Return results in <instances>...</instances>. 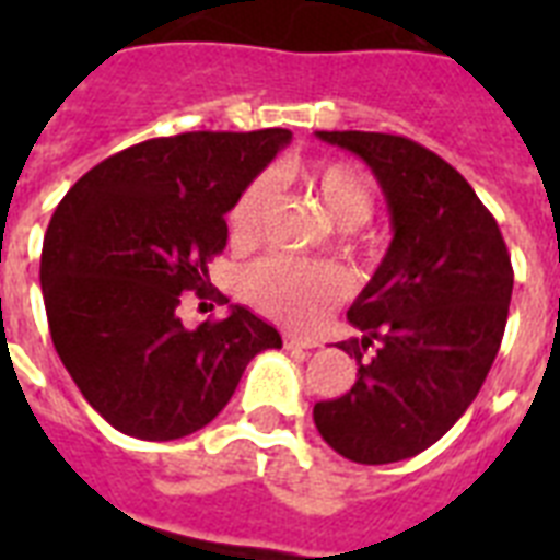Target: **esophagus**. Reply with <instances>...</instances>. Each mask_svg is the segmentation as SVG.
I'll return each mask as SVG.
<instances>
[{
	"label": "esophagus",
	"instance_id": "34e87169",
	"mask_svg": "<svg viewBox=\"0 0 560 560\" xmlns=\"http://www.w3.org/2000/svg\"><path fill=\"white\" fill-rule=\"evenodd\" d=\"M284 346L288 349H316L319 340L316 337H302V334H284Z\"/></svg>",
	"mask_w": 560,
	"mask_h": 560
}]
</instances>
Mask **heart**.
Instances as JSON below:
<instances>
[{
  "mask_svg": "<svg viewBox=\"0 0 560 560\" xmlns=\"http://www.w3.org/2000/svg\"><path fill=\"white\" fill-rule=\"evenodd\" d=\"M307 183L319 194L325 211L340 229L363 226L374 211V191L369 179L349 162H325L307 171ZM270 200V179H253L237 194L229 211V229L235 241H253L261 229L264 209ZM349 272L334 261H311L293 255H272L246 272V293L264 314L288 325H316L337 302L349 296Z\"/></svg>",
  "mask_w": 560,
  "mask_h": 560,
  "instance_id": "heart-1",
  "label": "heart"
}]
</instances>
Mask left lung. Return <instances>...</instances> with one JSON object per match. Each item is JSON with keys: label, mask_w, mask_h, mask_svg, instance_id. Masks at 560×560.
<instances>
[{"label": "left lung", "mask_w": 560, "mask_h": 560, "mask_svg": "<svg viewBox=\"0 0 560 560\" xmlns=\"http://www.w3.org/2000/svg\"><path fill=\"white\" fill-rule=\"evenodd\" d=\"M316 136L372 168L392 244L349 307L363 337L340 349L358 358V381L319 400L314 424L346 459L389 465L439 442L477 398L509 319L512 258L491 211L442 156L404 136Z\"/></svg>", "instance_id": "left-lung-1"}]
</instances>
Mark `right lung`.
Segmentation results:
<instances>
[{
    "label": "right lung",
    "instance_id": "1",
    "mask_svg": "<svg viewBox=\"0 0 560 560\" xmlns=\"http://www.w3.org/2000/svg\"><path fill=\"white\" fill-rule=\"evenodd\" d=\"M288 142L281 127L151 139L86 171L51 214L39 258L51 342L118 433H197L246 363L281 349L279 331L246 307L188 331L177 305L179 293L209 288L226 211Z\"/></svg>",
    "mask_w": 560,
    "mask_h": 560
}]
</instances>
